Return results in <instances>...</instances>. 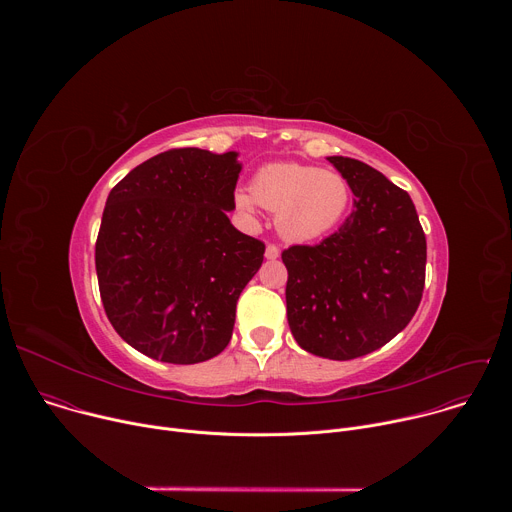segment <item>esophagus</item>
Masks as SVG:
<instances>
[{
	"instance_id": "34e87169",
	"label": "esophagus",
	"mask_w": 512,
	"mask_h": 512,
	"mask_svg": "<svg viewBox=\"0 0 512 512\" xmlns=\"http://www.w3.org/2000/svg\"><path fill=\"white\" fill-rule=\"evenodd\" d=\"M265 257H267L269 261H275V259L279 257V249H277L275 245H267V249H265Z\"/></svg>"
}]
</instances>
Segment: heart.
Masks as SVG:
<instances>
[{
	"label": "heart",
	"mask_w": 512,
	"mask_h": 512,
	"mask_svg": "<svg viewBox=\"0 0 512 512\" xmlns=\"http://www.w3.org/2000/svg\"><path fill=\"white\" fill-rule=\"evenodd\" d=\"M352 190L334 170L296 162H275L259 168L251 190L237 188L233 202L253 218L263 206L275 212V227L287 243H312L340 227L350 208Z\"/></svg>",
	"instance_id": "1"
}]
</instances>
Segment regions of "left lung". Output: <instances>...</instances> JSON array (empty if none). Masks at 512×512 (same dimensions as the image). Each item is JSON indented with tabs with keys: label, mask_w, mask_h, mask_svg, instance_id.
I'll list each match as a JSON object with an SVG mask.
<instances>
[{
	"label": "left lung",
	"mask_w": 512,
	"mask_h": 512,
	"mask_svg": "<svg viewBox=\"0 0 512 512\" xmlns=\"http://www.w3.org/2000/svg\"><path fill=\"white\" fill-rule=\"evenodd\" d=\"M326 160L350 184L354 210L320 245L281 253L287 324L304 350L350 360L385 346L411 322L427 247L405 190L358 160Z\"/></svg>",
	"instance_id": "obj_1"
}]
</instances>
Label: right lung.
I'll list each match as a JSON object with an SVG mask.
<instances>
[{"instance_id":"obj_1","label":"right lung","mask_w":512,"mask_h":512,"mask_svg":"<svg viewBox=\"0 0 512 512\" xmlns=\"http://www.w3.org/2000/svg\"><path fill=\"white\" fill-rule=\"evenodd\" d=\"M237 152L170 150L111 192L95 247L101 300L141 354L194 364L221 354L265 245L231 223Z\"/></svg>"}]
</instances>
